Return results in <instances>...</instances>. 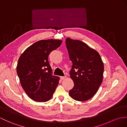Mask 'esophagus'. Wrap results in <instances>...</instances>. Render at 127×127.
<instances>
[{"instance_id":"34e87169","label":"esophagus","mask_w":127,"mask_h":127,"mask_svg":"<svg viewBox=\"0 0 127 127\" xmlns=\"http://www.w3.org/2000/svg\"><path fill=\"white\" fill-rule=\"evenodd\" d=\"M66 78V76H61L60 77L61 80H64V79H65Z\"/></svg>"}]
</instances>
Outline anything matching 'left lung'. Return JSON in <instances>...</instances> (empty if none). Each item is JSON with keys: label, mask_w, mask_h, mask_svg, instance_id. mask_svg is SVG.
<instances>
[{"label": "left lung", "mask_w": 127, "mask_h": 127, "mask_svg": "<svg viewBox=\"0 0 127 127\" xmlns=\"http://www.w3.org/2000/svg\"><path fill=\"white\" fill-rule=\"evenodd\" d=\"M66 44L73 64L70 78L74 83L69 95L76 101H87L96 93L102 82L103 63L96 51L80 40L67 38Z\"/></svg>", "instance_id": "8db88e82"}]
</instances>
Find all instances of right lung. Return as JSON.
<instances>
[{"label":"right lung","instance_id":"obj_1","mask_svg":"<svg viewBox=\"0 0 127 127\" xmlns=\"http://www.w3.org/2000/svg\"><path fill=\"white\" fill-rule=\"evenodd\" d=\"M61 40H41L27 48L18 59L17 72L21 87L32 100L47 102L53 96L60 78L52 74L48 57Z\"/></svg>","mask_w":127,"mask_h":127}]
</instances>
